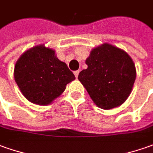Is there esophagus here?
Returning a JSON list of instances; mask_svg holds the SVG:
<instances>
[{
  "instance_id": "obj_1",
  "label": "esophagus",
  "mask_w": 153,
  "mask_h": 153,
  "mask_svg": "<svg viewBox=\"0 0 153 153\" xmlns=\"http://www.w3.org/2000/svg\"><path fill=\"white\" fill-rule=\"evenodd\" d=\"M74 74L75 77H76V78H78V76H79V70H76V71H74Z\"/></svg>"
}]
</instances>
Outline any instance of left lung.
<instances>
[{"label":"left lung","instance_id":"left-lung-1","mask_svg":"<svg viewBox=\"0 0 153 153\" xmlns=\"http://www.w3.org/2000/svg\"><path fill=\"white\" fill-rule=\"evenodd\" d=\"M85 63L88 68L79 74L78 79L94 104L104 110L122 105L137 76L131 58L119 48L103 43L92 49Z\"/></svg>","mask_w":153,"mask_h":153}]
</instances>
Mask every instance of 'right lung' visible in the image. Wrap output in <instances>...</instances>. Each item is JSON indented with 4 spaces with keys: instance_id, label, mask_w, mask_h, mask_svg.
Instances as JSON below:
<instances>
[{
    "instance_id": "obj_1",
    "label": "right lung",
    "mask_w": 153,
    "mask_h": 153,
    "mask_svg": "<svg viewBox=\"0 0 153 153\" xmlns=\"http://www.w3.org/2000/svg\"><path fill=\"white\" fill-rule=\"evenodd\" d=\"M14 78L25 98L40 105L51 104L75 79L67 64L56 57L55 51L43 44L21 55L16 63Z\"/></svg>"
}]
</instances>
